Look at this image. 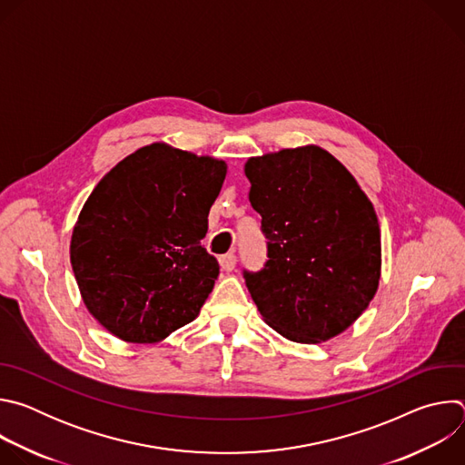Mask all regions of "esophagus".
<instances>
[{
  "label": "esophagus",
  "mask_w": 465,
  "mask_h": 465,
  "mask_svg": "<svg viewBox=\"0 0 465 465\" xmlns=\"http://www.w3.org/2000/svg\"><path fill=\"white\" fill-rule=\"evenodd\" d=\"M235 255L233 253H224V255H221L219 257V264H221V269L224 271V272H230V271H233V267H235Z\"/></svg>",
  "instance_id": "34e87169"
}]
</instances>
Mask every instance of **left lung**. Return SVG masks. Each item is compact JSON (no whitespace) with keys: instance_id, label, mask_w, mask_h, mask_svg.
I'll return each mask as SVG.
<instances>
[{"instance_id":"1","label":"left lung","mask_w":465,"mask_h":465,"mask_svg":"<svg viewBox=\"0 0 465 465\" xmlns=\"http://www.w3.org/2000/svg\"><path fill=\"white\" fill-rule=\"evenodd\" d=\"M267 262L242 271L261 316L289 341L325 342L370 305L381 278V230L370 198L327 151L307 145L250 158Z\"/></svg>"}]
</instances>
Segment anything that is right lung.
Returning a JSON list of instances; mask_svg holds the SVG:
<instances>
[{
	"instance_id": "1",
	"label": "right lung",
	"mask_w": 465,
	"mask_h": 465,
	"mask_svg": "<svg viewBox=\"0 0 465 465\" xmlns=\"http://www.w3.org/2000/svg\"><path fill=\"white\" fill-rule=\"evenodd\" d=\"M226 163L165 143L121 160L95 185L72 235V267L94 318L153 344L193 322L219 276L201 241Z\"/></svg>"
}]
</instances>
